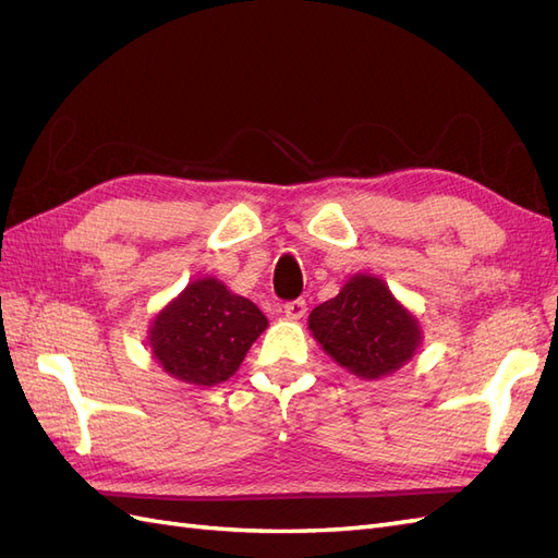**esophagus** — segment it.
Instances as JSON below:
<instances>
[{"instance_id": "esophagus-1", "label": "esophagus", "mask_w": 558, "mask_h": 558, "mask_svg": "<svg viewBox=\"0 0 558 558\" xmlns=\"http://www.w3.org/2000/svg\"><path fill=\"white\" fill-rule=\"evenodd\" d=\"M283 314H286V318H291V320H300L302 316L307 314V302L302 300V298H298V300H291V302H286V305H283Z\"/></svg>"}]
</instances>
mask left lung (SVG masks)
Listing matches in <instances>:
<instances>
[{"instance_id": "left-lung-1", "label": "left lung", "mask_w": 558, "mask_h": 558, "mask_svg": "<svg viewBox=\"0 0 558 558\" xmlns=\"http://www.w3.org/2000/svg\"><path fill=\"white\" fill-rule=\"evenodd\" d=\"M310 330L328 356L361 379L393 375L414 359L424 332L386 281L359 272L310 314Z\"/></svg>"}]
</instances>
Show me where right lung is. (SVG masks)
I'll return each instance as SVG.
<instances>
[{"label": "right lung", "instance_id": "right-lung-1", "mask_svg": "<svg viewBox=\"0 0 558 558\" xmlns=\"http://www.w3.org/2000/svg\"><path fill=\"white\" fill-rule=\"evenodd\" d=\"M267 328L265 314L223 281L202 277L165 305L148 328V347L167 375L191 386L230 379Z\"/></svg>", "mask_w": 558, "mask_h": 558}]
</instances>
